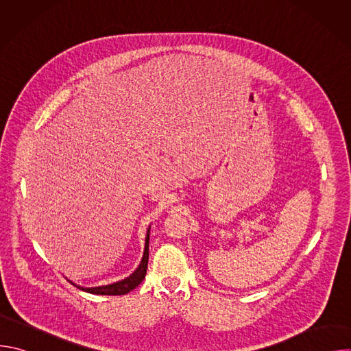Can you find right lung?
I'll list each match as a JSON object with an SVG mask.
<instances>
[{"label":"right lung","instance_id":"1","mask_svg":"<svg viewBox=\"0 0 351 351\" xmlns=\"http://www.w3.org/2000/svg\"><path fill=\"white\" fill-rule=\"evenodd\" d=\"M148 243H149V226L147 229V234H145V244H144V253H143V258L140 261V265L136 268V271L129 275L126 279H122L117 283H111V285H106V286H97V287H82L73 282H71L73 286H76L77 289L91 293V294H103V295H122V294H128L129 291H132L133 289H136L143 279L145 278L147 274V265H148Z\"/></svg>","mask_w":351,"mask_h":351}]
</instances>
